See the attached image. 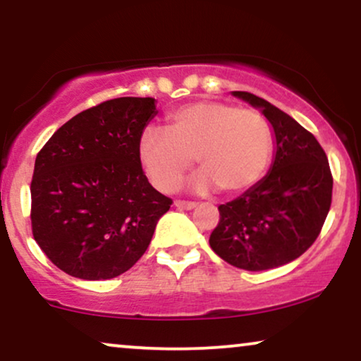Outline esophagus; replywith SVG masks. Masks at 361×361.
Masks as SVG:
<instances>
[{"label":"esophagus","instance_id":"1","mask_svg":"<svg viewBox=\"0 0 361 361\" xmlns=\"http://www.w3.org/2000/svg\"><path fill=\"white\" fill-rule=\"evenodd\" d=\"M175 206H176L178 209H193V208H196V203H191V201L176 200L175 201Z\"/></svg>","mask_w":361,"mask_h":361}]
</instances>
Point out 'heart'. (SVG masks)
I'll return each mask as SVG.
<instances>
[{
  "mask_svg": "<svg viewBox=\"0 0 361 361\" xmlns=\"http://www.w3.org/2000/svg\"><path fill=\"white\" fill-rule=\"evenodd\" d=\"M271 125L261 112L214 100H198L173 110L166 132L147 128L138 138L140 165L161 191H175L196 158L203 168L193 190L219 186L224 193L251 190L272 157Z\"/></svg>",
  "mask_w": 361,
  "mask_h": 361,
  "instance_id": "1",
  "label": "heart"
}]
</instances>
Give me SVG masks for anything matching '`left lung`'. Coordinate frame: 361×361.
Wrapping results in <instances>:
<instances>
[{"instance_id": "left-lung-1", "label": "left lung", "mask_w": 361, "mask_h": 361, "mask_svg": "<svg viewBox=\"0 0 361 361\" xmlns=\"http://www.w3.org/2000/svg\"><path fill=\"white\" fill-rule=\"evenodd\" d=\"M231 94L261 110L272 127L276 152L257 185L219 206L209 246L231 266L267 271L314 244L329 214L334 180L324 148L299 122L257 95Z\"/></svg>"}]
</instances>
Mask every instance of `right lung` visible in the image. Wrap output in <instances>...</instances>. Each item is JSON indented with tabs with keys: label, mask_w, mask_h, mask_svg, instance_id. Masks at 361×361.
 Masks as SVG:
<instances>
[{
	"label": "right lung",
	"mask_w": 361,
	"mask_h": 361,
	"mask_svg": "<svg viewBox=\"0 0 361 361\" xmlns=\"http://www.w3.org/2000/svg\"><path fill=\"white\" fill-rule=\"evenodd\" d=\"M153 97H120L77 114L37 153L32 236L52 264L84 281L114 279L147 251L171 200L148 183L138 138Z\"/></svg>",
	"instance_id": "obj_1"
}]
</instances>
